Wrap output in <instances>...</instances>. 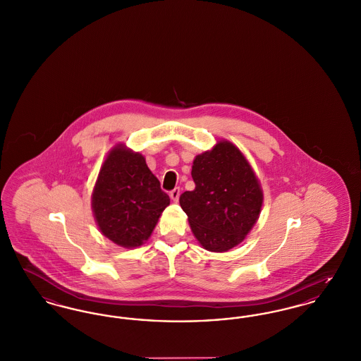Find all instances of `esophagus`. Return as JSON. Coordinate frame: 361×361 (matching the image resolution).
Returning a JSON list of instances; mask_svg holds the SVG:
<instances>
[{"mask_svg":"<svg viewBox=\"0 0 361 361\" xmlns=\"http://www.w3.org/2000/svg\"><path fill=\"white\" fill-rule=\"evenodd\" d=\"M180 193H181V190L180 188H174L172 192H171V199H172L173 202H178V199H180Z\"/></svg>","mask_w":361,"mask_h":361,"instance_id":"34e87169","label":"esophagus"}]
</instances>
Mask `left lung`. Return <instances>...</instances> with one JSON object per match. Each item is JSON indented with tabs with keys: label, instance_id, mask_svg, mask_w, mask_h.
Instances as JSON below:
<instances>
[{
	"label": "left lung",
	"instance_id": "obj_1",
	"mask_svg": "<svg viewBox=\"0 0 361 361\" xmlns=\"http://www.w3.org/2000/svg\"><path fill=\"white\" fill-rule=\"evenodd\" d=\"M195 189L180 196L195 238L208 252L238 246L257 222L264 193L252 165L240 149L222 139L192 165Z\"/></svg>",
	"mask_w": 361,
	"mask_h": 361
}]
</instances>
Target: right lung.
Segmentation results:
<instances>
[{
    "label": "right lung",
    "mask_w": 361,
    "mask_h": 361,
    "mask_svg": "<svg viewBox=\"0 0 361 361\" xmlns=\"http://www.w3.org/2000/svg\"><path fill=\"white\" fill-rule=\"evenodd\" d=\"M169 196L146 165L126 145L105 158L92 192V211L104 237L121 247H137L150 238Z\"/></svg>",
    "instance_id": "1"
}]
</instances>
